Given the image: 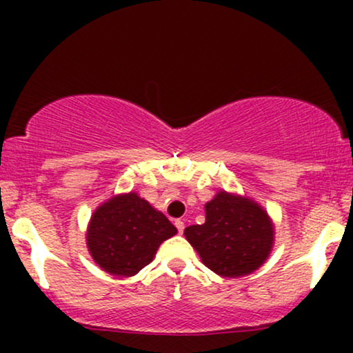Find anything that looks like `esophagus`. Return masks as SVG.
Wrapping results in <instances>:
<instances>
[{"label":"esophagus","instance_id":"obj_1","mask_svg":"<svg viewBox=\"0 0 353 353\" xmlns=\"http://www.w3.org/2000/svg\"><path fill=\"white\" fill-rule=\"evenodd\" d=\"M174 224H176V228H177V232H179V234L184 232V222H182L181 219H177V221L174 222Z\"/></svg>","mask_w":353,"mask_h":353}]
</instances>
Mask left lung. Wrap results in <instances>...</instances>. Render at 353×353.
I'll use <instances>...</instances> for the list:
<instances>
[{
    "label": "left lung",
    "instance_id": "left-lung-1",
    "mask_svg": "<svg viewBox=\"0 0 353 353\" xmlns=\"http://www.w3.org/2000/svg\"><path fill=\"white\" fill-rule=\"evenodd\" d=\"M184 236L202 264L221 277H244L264 265L275 229L267 210L241 194L219 190L205 204L204 224L189 225Z\"/></svg>",
    "mask_w": 353,
    "mask_h": 353
}]
</instances>
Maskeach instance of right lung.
I'll return each mask as SVG.
<instances>
[{
  "instance_id": "obj_1",
  "label": "right lung",
  "mask_w": 353,
  "mask_h": 353,
  "mask_svg": "<svg viewBox=\"0 0 353 353\" xmlns=\"http://www.w3.org/2000/svg\"><path fill=\"white\" fill-rule=\"evenodd\" d=\"M176 234L161 210L131 190L96 208L89 219L86 245L104 272L131 277L151 264L159 245Z\"/></svg>"
}]
</instances>
